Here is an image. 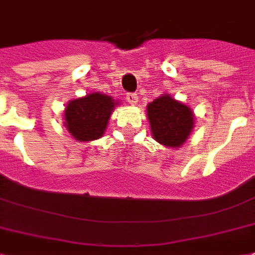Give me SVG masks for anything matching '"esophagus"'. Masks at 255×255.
Returning a JSON list of instances; mask_svg holds the SVG:
<instances>
[{
    "label": "esophagus",
    "instance_id": "1",
    "mask_svg": "<svg viewBox=\"0 0 255 255\" xmlns=\"http://www.w3.org/2000/svg\"><path fill=\"white\" fill-rule=\"evenodd\" d=\"M126 99H127V102L129 103V104H132V106H133V104H136V102H137V95L133 92H129V93H127Z\"/></svg>",
    "mask_w": 255,
    "mask_h": 255
}]
</instances>
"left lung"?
Listing matches in <instances>:
<instances>
[{
  "label": "left lung",
  "mask_w": 255,
  "mask_h": 255,
  "mask_svg": "<svg viewBox=\"0 0 255 255\" xmlns=\"http://www.w3.org/2000/svg\"><path fill=\"white\" fill-rule=\"evenodd\" d=\"M147 116L153 139L167 147L175 148L183 144L194 127L191 110L168 95L149 103Z\"/></svg>",
  "instance_id": "left-lung-1"
}]
</instances>
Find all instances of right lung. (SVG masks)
<instances>
[{"label": "right lung", "mask_w": 255, "mask_h": 255, "mask_svg": "<svg viewBox=\"0 0 255 255\" xmlns=\"http://www.w3.org/2000/svg\"><path fill=\"white\" fill-rule=\"evenodd\" d=\"M116 103L102 93H91L72 100L65 108V127L76 140L89 141L99 139L106 131L111 112Z\"/></svg>", "instance_id": "right-lung-1"}]
</instances>
